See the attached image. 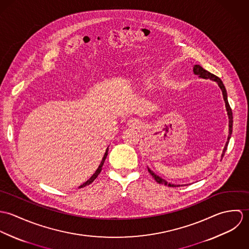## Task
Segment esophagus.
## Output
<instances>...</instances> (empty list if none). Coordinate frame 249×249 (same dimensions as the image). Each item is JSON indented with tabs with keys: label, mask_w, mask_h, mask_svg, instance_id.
<instances>
[{
	"label": "esophagus",
	"mask_w": 249,
	"mask_h": 249,
	"mask_svg": "<svg viewBox=\"0 0 249 249\" xmlns=\"http://www.w3.org/2000/svg\"><path fill=\"white\" fill-rule=\"evenodd\" d=\"M127 126L130 127V128H133V129H137V128H139V126H140V123H139L138 120L132 119V120H129V121H128Z\"/></svg>",
	"instance_id": "1"
}]
</instances>
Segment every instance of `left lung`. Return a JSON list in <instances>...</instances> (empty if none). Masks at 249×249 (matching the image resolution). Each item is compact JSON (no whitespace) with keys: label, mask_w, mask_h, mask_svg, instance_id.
<instances>
[{"label":"left lung","mask_w":249,"mask_h":249,"mask_svg":"<svg viewBox=\"0 0 249 249\" xmlns=\"http://www.w3.org/2000/svg\"><path fill=\"white\" fill-rule=\"evenodd\" d=\"M194 72L195 74H198L199 77H202V78H206V79H211L213 81H215L217 83V85L219 86L221 92H222V96H223V100H224V103H225V107H226V111H227V115H228V119H229V134H228V138H227V142L225 143V146L223 148V151H222V154H221V157L224 156V153L227 149V145H228V142L229 140L231 138V134H232V126H233V115H232V110H231V107L228 104V100H227V93H226V90H225V87L221 81V79L219 77H217L216 75H214L213 73H211L210 71H206L204 70L200 65H194ZM147 171L148 173L152 176V178L155 179V181L159 184H162V185H165V186H168V187H179L180 185H175V184H171V183H168L165 179L163 178H159L157 175H155L150 169L147 168Z\"/></svg>","instance_id":"1"}]
</instances>
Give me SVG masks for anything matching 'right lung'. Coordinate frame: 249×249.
Listing matches in <instances>:
<instances>
[{"label":"right lung","mask_w":249,"mask_h":249,"mask_svg":"<svg viewBox=\"0 0 249 249\" xmlns=\"http://www.w3.org/2000/svg\"><path fill=\"white\" fill-rule=\"evenodd\" d=\"M108 147H109V146H108ZM108 147H107V150H106V153H105V155H104V158H103V160H102L100 166L98 167L97 171L95 172V174H94L91 178H89L86 182H84L82 185H80L78 188H83V187H85V186H87V185H90L96 178H98V176H99L100 173L102 172V168H103V166H104V164H105V161H106V159H107V153H108Z\"/></svg>","instance_id":"1"}]
</instances>
